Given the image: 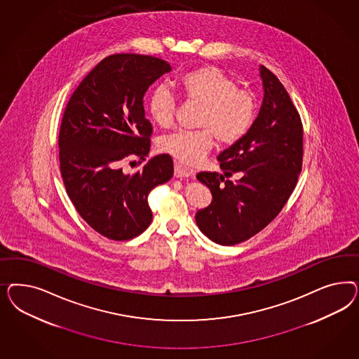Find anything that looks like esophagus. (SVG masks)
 Instances as JSON below:
<instances>
[{
	"mask_svg": "<svg viewBox=\"0 0 359 359\" xmlns=\"http://www.w3.org/2000/svg\"><path fill=\"white\" fill-rule=\"evenodd\" d=\"M194 174H195V172H194V170H191V168L185 167L184 164L179 163V162H175V177H189V176H192Z\"/></svg>",
	"mask_w": 359,
	"mask_h": 359,
	"instance_id": "esophagus-1",
	"label": "esophagus"
}]
</instances>
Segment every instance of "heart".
I'll return each mask as SVG.
<instances>
[{"label":"heart","mask_w":359,"mask_h":359,"mask_svg":"<svg viewBox=\"0 0 359 359\" xmlns=\"http://www.w3.org/2000/svg\"><path fill=\"white\" fill-rule=\"evenodd\" d=\"M176 88L187 101L195 102L198 111L196 131H176L159 141V149L179 162L198 164L217 138L222 144L241 141L257 117L254 95L237 88L236 81L213 65L195 68L177 79ZM147 111L155 125L167 129L174 122L175 100L164 87L152 90Z\"/></svg>","instance_id":"obj_1"}]
</instances>
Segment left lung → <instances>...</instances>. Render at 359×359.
<instances>
[{
    "label": "left lung",
    "instance_id": "8db88e82",
    "mask_svg": "<svg viewBox=\"0 0 359 359\" xmlns=\"http://www.w3.org/2000/svg\"><path fill=\"white\" fill-rule=\"evenodd\" d=\"M263 101L249 133L218 155L224 174L198 172L212 203L196 213L208 238L233 246L251 238L279 215L303 164V125L279 79L259 65ZM238 173L236 182L225 180Z\"/></svg>",
    "mask_w": 359,
    "mask_h": 359
}]
</instances>
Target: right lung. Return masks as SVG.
Returning <instances> with one entry per match:
<instances>
[{
    "mask_svg": "<svg viewBox=\"0 0 359 359\" xmlns=\"http://www.w3.org/2000/svg\"><path fill=\"white\" fill-rule=\"evenodd\" d=\"M172 68L162 59L110 55L80 83L69 98L59 133L60 172L79 215L101 236L128 241L151 224L147 196L174 175L170 155L151 158L134 172L122 161L150 152L151 123L143 96Z\"/></svg>",
    "mask_w": 359,
    "mask_h": 359,
    "instance_id": "obj_1",
    "label": "right lung"
}]
</instances>
